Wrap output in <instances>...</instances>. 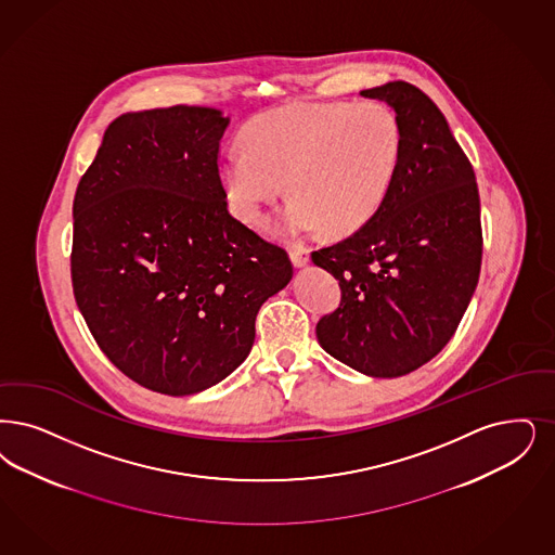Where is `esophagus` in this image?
<instances>
[{
    "label": "esophagus",
    "instance_id": "obj_1",
    "mask_svg": "<svg viewBox=\"0 0 555 555\" xmlns=\"http://www.w3.org/2000/svg\"><path fill=\"white\" fill-rule=\"evenodd\" d=\"M288 256H291V262L295 268H304L310 264V249L308 247H293Z\"/></svg>",
    "mask_w": 555,
    "mask_h": 555
}]
</instances>
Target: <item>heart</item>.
Listing matches in <instances>:
<instances>
[{"label":"heart","instance_id":"1","mask_svg":"<svg viewBox=\"0 0 555 555\" xmlns=\"http://www.w3.org/2000/svg\"><path fill=\"white\" fill-rule=\"evenodd\" d=\"M244 146L222 151L217 165L231 212L256 222L270 202L293 194L272 222L281 237L322 227L351 235L388 198L402 158V128L392 107L361 103H293L254 117Z\"/></svg>","mask_w":555,"mask_h":555}]
</instances>
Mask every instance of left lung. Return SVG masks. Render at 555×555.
Listing matches in <instances>:
<instances>
[{"mask_svg": "<svg viewBox=\"0 0 555 555\" xmlns=\"http://www.w3.org/2000/svg\"><path fill=\"white\" fill-rule=\"evenodd\" d=\"M361 96L388 103L399 117V176L372 221L311 254L343 293L315 336L328 356L365 376L399 377L442 351L475 293L483 251L479 190L425 92L397 80Z\"/></svg>", "mask_w": 555, "mask_h": 555, "instance_id": "obj_1", "label": "left lung"}]
</instances>
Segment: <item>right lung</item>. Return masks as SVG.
Segmentation results:
<instances>
[{
  "label": "right lung",
  "instance_id": "obj_1",
  "mask_svg": "<svg viewBox=\"0 0 555 555\" xmlns=\"http://www.w3.org/2000/svg\"><path fill=\"white\" fill-rule=\"evenodd\" d=\"M227 126L210 107L124 113L74 198L78 310L117 370L169 397L235 372L262 304L293 279L287 251L227 210Z\"/></svg>",
  "mask_w": 555,
  "mask_h": 555
}]
</instances>
